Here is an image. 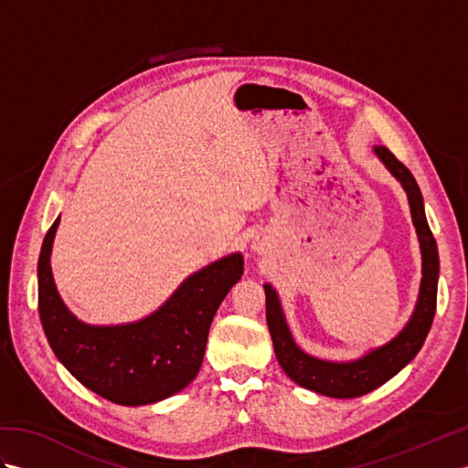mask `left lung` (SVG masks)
Masks as SVG:
<instances>
[{
  "instance_id": "left-lung-1",
  "label": "left lung",
  "mask_w": 468,
  "mask_h": 468,
  "mask_svg": "<svg viewBox=\"0 0 468 468\" xmlns=\"http://www.w3.org/2000/svg\"><path fill=\"white\" fill-rule=\"evenodd\" d=\"M374 153L386 165L409 195L412 223L416 227L422 251V282L419 302L414 314L404 330L388 344L370 350L366 356L352 362H327L305 354L297 347L285 324L280 297L275 290L265 283V315L277 362L283 372L307 390L332 396V399H356L376 390L378 386L390 380L420 352V347L431 332L436 312V287H439V250L432 231L424 215V201L420 188L416 185L412 173L396 158L386 146H374Z\"/></svg>"
}]
</instances>
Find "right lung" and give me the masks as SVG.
Wrapping results in <instances>:
<instances>
[{"mask_svg": "<svg viewBox=\"0 0 468 468\" xmlns=\"http://www.w3.org/2000/svg\"><path fill=\"white\" fill-rule=\"evenodd\" d=\"M59 217L37 261L39 320L56 357L88 390L122 406L165 400L193 382L208 327L229 290L241 280L243 257L231 253L188 275L165 305L141 322L88 325L59 297L49 255Z\"/></svg>", "mask_w": 468, "mask_h": 468, "instance_id": "1", "label": "right lung"}]
</instances>
